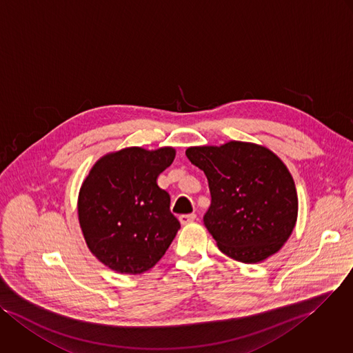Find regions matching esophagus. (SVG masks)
I'll use <instances>...</instances> for the list:
<instances>
[{
	"label": "esophagus",
	"instance_id": "34e87169",
	"mask_svg": "<svg viewBox=\"0 0 353 353\" xmlns=\"http://www.w3.org/2000/svg\"><path fill=\"white\" fill-rule=\"evenodd\" d=\"M196 220V214H182L179 216V221L182 225H188Z\"/></svg>",
	"mask_w": 353,
	"mask_h": 353
}]
</instances>
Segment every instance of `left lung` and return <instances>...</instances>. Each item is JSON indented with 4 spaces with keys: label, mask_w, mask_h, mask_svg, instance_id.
Returning <instances> with one entry per match:
<instances>
[{
    "label": "left lung",
    "mask_w": 353,
    "mask_h": 353,
    "mask_svg": "<svg viewBox=\"0 0 353 353\" xmlns=\"http://www.w3.org/2000/svg\"><path fill=\"white\" fill-rule=\"evenodd\" d=\"M204 171L211 204L204 225L219 249L242 263H257L278 252L298 217L295 182L272 152L245 142L186 150Z\"/></svg>",
    "instance_id": "obj_1"
}]
</instances>
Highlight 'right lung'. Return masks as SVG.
Here are the masks:
<instances>
[{
  "label": "right lung",
  "instance_id": "obj_1",
  "mask_svg": "<svg viewBox=\"0 0 353 353\" xmlns=\"http://www.w3.org/2000/svg\"><path fill=\"white\" fill-rule=\"evenodd\" d=\"M175 159L172 148H129L100 159L85 179L78 201L81 228L92 253L122 274L152 268L181 224L157 176Z\"/></svg>",
  "mask_w": 353,
  "mask_h": 353
}]
</instances>
